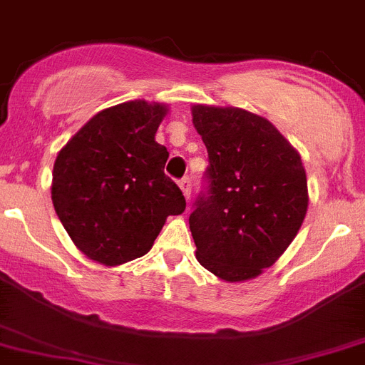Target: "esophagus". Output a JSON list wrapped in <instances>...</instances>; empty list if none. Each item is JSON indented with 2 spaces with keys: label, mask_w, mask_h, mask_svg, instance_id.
Masks as SVG:
<instances>
[{
  "label": "esophagus",
  "mask_w": 365,
  "mask_h": 365,
  "mask_svg": "<svg viewBox=\"0 0 365 365\" xmlns=\"http://www.w3.org/2000/svg\"><path fill=\"white\" fill-rule=\"evenodd\" d=\"M180 189H182L183 196H185V200L189 202V198H190V178L189 176H185V178L180 180Z\"/></svg>",
  "instance_id": "1"
}]
</instances>
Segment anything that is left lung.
Listing matches in <instances>:
<instances>
[{
  "label": "left lung",
  "mask_w": 365,
  "mask_h": 365,
  "mask_svg": "<svg viewBox=\"0 0 365 365\" xmlns=\"http://www.w3.org/2000/svg\"><path fill=\"white\" fill-rule=\"evenodd\" d=\"M190 110L209 154L207 190L189 216L196 258L222 280H251L302 227L309 196L300 154L258 114L211 105Z\"/></svg>",
  "instance_id": "left-lung-1"
}]
</instances>
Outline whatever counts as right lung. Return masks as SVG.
<instances>
[{"label": "right lung", "instance_id": "right-lung-1", "mask_svg": "<svg viewBox=\"0 0 365 365\" xmlns=\"http://www.w3.org/2000/svg\"><path fill=\"white\" fill-rule=\"evenodd\" d=\"M167 105L125 101L101 110L58 153L52 203L74 245L91 260L120 265L153 247L185 198L169 176V153L154 136Z\"/></svg>", "mask_w": 365, "mask_h": 365}]
</instances>
